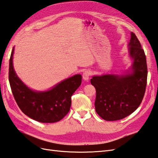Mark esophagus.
<instances>
[{
	"label": "esophagus",
	"instance_id": "obj_1",
	"mask_svg": "<svg viewBox=\"0 0 158 158\" xmlns=\"http://www.w3.org/2000/svg\"><path fill=\"white\" fill-rule=\"evenodd\" d=\"M91 71H85L83 73V79L85 81H88L89 79V77L91 75Z\"/></svg>",
	"mask_w": 158,
	"mask_h": 158
}]
</instances>
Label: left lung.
Here are the masks:
<instances>
[{
    "label": "left lung",
    "mask_w": 158,
    "mask_h": 158,
    "mask_svg": "<svg viewBox=\"0 0 158 158\" xmlns=\"http://www.w3.org/2000/svg\"><path fill=\"white\" fill-rule=\"evenodd\" d=\"M133 60L129 70L123 75L93 76L91 85L96 89L95 108L102 118L108 121L123 119L141 104L147 85L148 67L143 49L134 33L128 45Z\"/></svg>",
    "instance_id": "1"
}]
</instances>
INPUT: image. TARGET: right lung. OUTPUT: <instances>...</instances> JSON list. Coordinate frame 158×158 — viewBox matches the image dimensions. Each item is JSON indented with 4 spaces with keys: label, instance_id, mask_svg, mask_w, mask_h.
Here are the masks:
<instances>
[{
    "label": "right lung",
    "instance_id": "right-lung-1",
    "mask_svg": "<svg viewBox=\"0 0 158 158\" xmlns=\"http://www.w3.org/2000/svg\"><path fill=\"white\" fill-rule=\"evenodd\" d=\"M13 53L14 47L9 60V80L14 98L21 110L31 119L43 123H56L63 118L70 110L72 95L81 83V75H75L62 81L49 90H32L15 71Z\"/></svg>",
    "mask_w": 158,
    "mask_h": 158
}]
</instances>
